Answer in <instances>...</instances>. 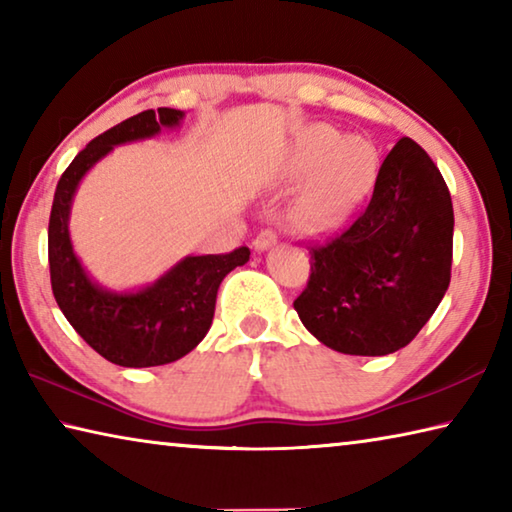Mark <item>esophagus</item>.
I'll use <instances>...</instances> for the list:
<instances>
[{
    "label": "esophagus",
    "mask_w": 512,
    "mask_h": 512,
    "mask_svg": "<svg viewBox=\"0 0 512 512\" xmlns=\"http://www.w3.org/2000/svg\"><path fill=\"white\" fill-rule=\"evenodd\" d=\"M275 241H277V232L271 230V228H264V230L257 232L253 246H255L257 250H266L268 246H273Z\"/></svg>",
    "instance_id": "34e87169"
}]
</instances>
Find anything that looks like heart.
Segmentation results:
<instances>
[{"mask_svg": "<svg viewBox=\"0 0 512 512\" xmlns=\"http://www.w3.org/2000/svg\"><path fill=\"white\" fill-rule=\"evenodd\" d=\"M379 155L363 137H341L332 126H311L293 144L287 176L315 173L296 205V221L307 230H329L343 221L377 176Z\"/></svg>", "mask_w": 512, "mask_h": 512, "instance_id": "obj_1", "label": "heart"}]
</instances>
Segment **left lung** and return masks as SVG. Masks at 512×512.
I'll list each match as a JSON object with an SVG mask.
<instances>
[{
  "instance_id": "left-lung-1",
  "label": "left lung",
  "mask_w": 512,
  "mask_h": 512,
  "mask_svg": "<svg viewBox=\"0 0 512 512\" xmlns=\"http://www.w3.org/2000/svg\"><path fill=\"white\" fill-rule=\"evenodd\" d=\"M307 248L311 273L293 300L302 325L343 354L402 350L452 280L454 207L443 173L402 137L354 219Z\"/></svg>"
}]
</instances>
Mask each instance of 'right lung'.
Here are the masks:
<instances>
[{
    "label": "right lung",
    "instance_id": "obj_1",
    "mask_svg": "<svg viewBox=\"0 0 512 512\" xmlns=\"http://www.w3.org/2000/svg\"><path fill=\"white\" fill-rule=\"evenodd\" d=\"M183 115L173 108L144 110L94 137L63 171L51 205L49 275L58 307L94 352L124 368L164 366L192 352L212 325L221 280L250 257L246 246L225 255L185 257L151 287L110 293L85 275L74 255L67 219L85 171L115 144L151 137L162 126H178Z\"/></svg>",
    "mask_w": 512,
    "mask_h": 512
}]
</instances>
